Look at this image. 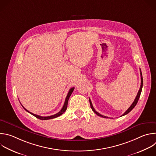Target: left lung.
Returning <instances> with one entry per match:
<instances>
[{"instance_id": "obj_1", "label": "left lung", "mask_w": 156, "mask_h": 156, "mask_svg": "<svg viewBox=\"0 0 156 156\" xmlns=\"http://www.w3.org/2000/svg\"><path fill=\"white\" fill-rule=\"evenodd\" d=\"M140 75H141V85H140V89H139V90H138V94H137V95H136V98H135V99L134 100V101L132 103V104L131 105V106L127 110V111L122 115H121V116H124V115H127V114H128L130 112H131L132 110V109L136 106V103H137V102H138V99H139V98H140V94H141V90H142V87H143V76H142V73H141V69H140ZM89 102H90V107H91V108H92V111L96 114V115H97L98 116H101V117H102V118H108V117H107V116H103V115H100V113H98L97 112H96L95 111V110L94 109V108L93 107V105H92V102H91V101H90V98H89Z\"/></svg>"}]
</instances>
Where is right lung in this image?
<instances>
[{
  "mask_svg": "<svg viewBox=\"0 0 156 156\" xmlns=\"http://www.w3.org/2000/svg\"><path fill=\"white\" fill-rule=\"evenodd\" d=\"M74 89H75V87H72V88L69 90V92H68V94H67V97H66V98L65 102H64V104L63 107L62 108V109L61 110V111H60L59 112H58V113H56V114H55V115H54L49 116H38V115H37L34 114V113H30V112H29L28 110H27L25 108H24V107H23L24 108V110H25L26 112H27L28 113H30V114H31L32 115L34 116H35V117H36L37 118H38V119H41V120H48V119H54V118H57V117H58V116H59L62 115V114H63V113L66 111L67 108L68 101H69V97H70V95H71L72 93L73 92V91ZM22 106H23V105H22Z\"/></svg>",
  "mask_w": 156,
  "mask_h": 156,
  "instance_id": "right-lung-1",
  "label": "right lung"
}]
</instances>
